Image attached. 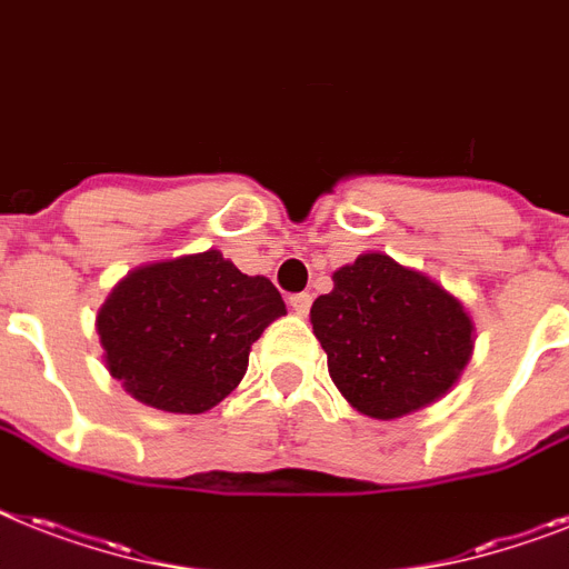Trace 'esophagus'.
Returning <instances> with one entry per match:
<instances>
[{
    "instance_id": "1",
    "label": "esophagus",
    "mask_w": 569,
    "mask_h": 569,
    "mask_svg": "<svg viewBox=\"0 0 569 569\" xmlns=\"http://www.w3.org/2000/svg\"><path fill=\"white\" fill-rule=\"evenodd\" d=\"M289 307H292L298 316H307L309 307H312V295H309V292L292 295V298H289Z\"/></svg>"
}]
</instances>
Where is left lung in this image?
<instances>
[{"mask_svg": "<svg viewBox=\"0 0 569 569\" xmlns=\"http://www.w3.org/2000/svg\"><path fill=\"white\" fill-rule=\"evenodd\" d=\"M309 321L336 389L377 420L447 395L473 350V321L459 300L386 253H362L336 271Z\"/></svg>", "mask_w": 569, "mask_h": 569, "instance_id": "8db88e82", "label": "left lung"}]
</instances>
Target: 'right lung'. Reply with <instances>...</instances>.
<instances>
[{"label": "right lung", "instance_id": "add662e5", "mask_svg": "<svg viewBox=\"0 0 569 569\" xmlns=\"http://www.w3.org/2000/svg\"><path fill=\"white\" fill-rule=\"evenodd\" d=\"M286 316L269 277H248L219 251L133 269L99 309L108 371L140 403L201 415L248 371L251 345Z\"/></svg>", "mask_w": 569, "mask_h": 569}]
</instances>
